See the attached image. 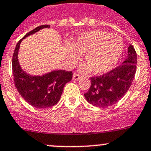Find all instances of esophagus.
Segmentation results:
<instances>
[{
    "instance_id": "obj_1",
    "label": "esophagus",
    "mask_w": 151,
    "mask_h": 151,
    "mask_svg": "<svg viewBox=\"0 0 151 151\" xmlns=\"http://www.w3.org/2000/svg\"><path fill=\"white\" fill-rule=\"evenodd\" d=\"M80 75H79L77 73H74V74H73V80H78L80 79Z\"/></svg>"
}]
</instances>
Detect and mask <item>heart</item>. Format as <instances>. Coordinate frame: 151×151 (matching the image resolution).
Wrapping results in <instances>:
<instances>
[{
    "mask_svg": "<svg viewBox=\"0 0 151 151\" xmlns=\"http://www.w3.org/2000/svg\"><path fill=\"white\" fill-rule=\"evenodd\" d=\"M72 47L77 53L84 54V61L88 66H82V71L90 70V68L94 74H102L116 66L123 52L124 42L117 35L93 30L81 35Z\"/></svg>",
    "mask_w": 151,
    "mask_h": 151,
    "instance_id": "1",
    "label": "heart"
}]
</instances>
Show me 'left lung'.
<instances>
[{
    "label": "left lung",
    "instance_id": "1",
    "mask_svg": "<svg viewBox=\"0 0 151 151\" xmlns=\"http://www.w3.org/2000/svg\"><path fill=\"white\" fill-rule=\"evenodd\" d=\"M137 65V53L134 47H128L124 62L106 74L90 78L91 85L84 94L89 104L99 108L113 106L126 94L134 80Z\"/></svg>",
    "mask_w": 151,
    "mask_h": 151
}]
</instances>
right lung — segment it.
<instances>
[{"label": "right lung", "mask_w": 151, "mask_h": 151, "mask_svg": "<svg viewBox=\"0 0 151 151\" xmlns=\"http://www.w3.org/2000/svg\"><path fill=\"white\" fill-rule=\"evenodd\" d=\"M50 27V25H41L25 35L17 44L12 58V71L16 88L28 104L37 109L49 108L56 104L65 85L72 79V71L55 70L42 76H32L24 72L20 66L18 52L22 40L43 28Z\"/></svg>", "instance_id": "obj_1"}]
</instances>
